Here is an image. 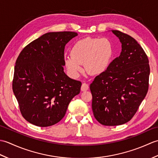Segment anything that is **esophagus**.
Wrapping results in <instances>:
<instances>
[{
    "label": "esophagus",
    "instance_id": "esophagus-1",
    "mask_svg": "<svg viewBox=\"0 0 158 158\" xmlns=\"http://www.w3.org/2000/svg\"><path fill=\"white\" fill-rule=\"evenodd\" d=\"M88 89H89L88 85L87 84V83H83L82 85H81V91L82 92H85V91H87V90H88Z\"/></svg>",
    "mask_w": 158,
    "mask_h": 158
}]
</instances>
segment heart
Here are the masks:
<instances>
[{"label": "heart", "instance_id": "1", "mask_svg": "<svg viewBox=\"0 0 158 158\" xmlns=\"http://www.w3.org/2000/svg\"><path fill=\"white\" fill-rule=\"evenodd\" d=\"M70 56L64 58V66L73 78L83 71L84 64L90 75H98L109 67L113 56V45L107 39L87 37L77 41L70 49Z\"/></svg>", "mask_w": 158, "mask_h": 158}]
</instances>
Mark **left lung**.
<instances>
[{"label":"left lung","instance_id":"1","mask_svg":"<svg viewBox=\"0 0 158 158\" xmlns=\"http://www.w3.org/2000/svg\"><path fill=\"white\" fill-rule=\"evenodd\" d=\"M122 43L119 57L90 84L92 108L102 125L119 126L132 118L149 88V60L138 42L119 31H111Z\"/></svg>","mask_w":158,"mask_h":158}]
</instances>
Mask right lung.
Returning a JSON list of instances; mask_svg holds the SVG:
<instances>
[{
	"mask_svg": "<svg viewBox=\"0 0 158 158\" xmlns=\"http://www.w3.org/2000/svg\"><path fill=\"white\" fill-rule=\"evenodd\" d=\"M75 32H48L23 49L16 60L13 91L20 111L33 125L48 127L65 115L81 82L64 72V52Z\"/></svg>",
	"mask_w": 158,
	"mask_h": 158,
	"instance_id": "1",
	"label": "right lung"
}]
</instances>
